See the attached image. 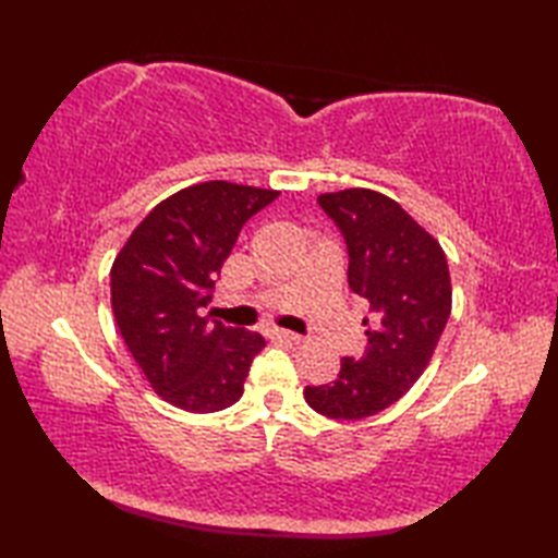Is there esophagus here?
I'll return each instance as SVG.
<instances>
[{"label":"esophagus","mask_w":558,"mask_h":558,"mask_svg":"<svg viewBox=\"0 0 558 558\" xmlns=\"http://www.w3.org/2000/svg\"><path fill=\"white\" fill-rule=\"evenodd\" d=\"M270 336H272V340H280V342H302V336L290 333V330H280V328L270 330Z\"/></svg>","instance_id":"34e87169"}]
</instances>
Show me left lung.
I'll return each mask as SVG.
<instances>
[{
  "label": "left lung",
  "mask_w": 558,
  "mask_h": 558,
  "mask_svg": "<svg viewBox=\"0 0 558 558\" xmlns=\"http://www.w3.org/2000/svg\"><path fill=\"white\" fill-rule=\"evenodd\" d=\"M348 246L350 290L369 302L362 357H342L336 381L306 386L304 400L330 420H364L393 405L424 374L450 316L441 244L372 189L316 198Z\"/></svg>",
  "instance_id": "left-lung-1"
}]
</instances>
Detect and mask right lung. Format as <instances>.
<instances>
[{"label":"right lung","mask_w":558,"mask_h":558,"mask_svg":"<svg viewBox=\"0 0 558 558\" xmlns=\"http://www.w3.org/2000/svg\"><path fill=\"white\" fill-rule=\"evenodd\" d=\"M278 192L204 182L165 198L141 220L110 270L117 328L153 390L186 412H218L244 393L266 340L208 322L225 258L242 225Z\"/></svg>","instance_id":"obj_1"}]
</instances>
